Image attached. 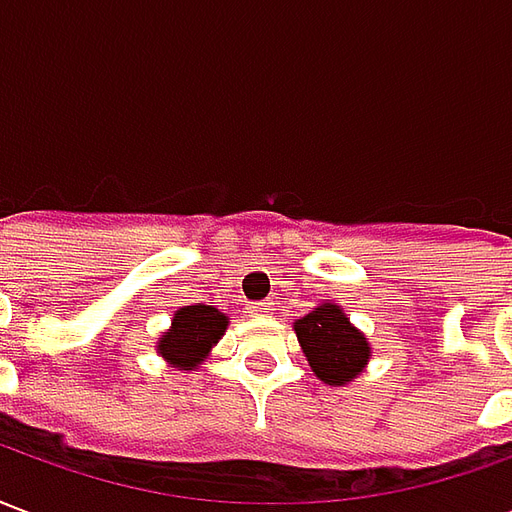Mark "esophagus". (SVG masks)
Here are the masks:
<instances>
[{"mask_svg":"<svg viewBox=\"0 0 512 512\" xmlns=\"http://www.w3.org/2000/svg\"><path fill=\"white\" fill-rule=\"evenodd\" d=\"M268 307H271V301H257V304L249 307V312H252V315H266Z\"/></svg>","mask_w":512,"mask_h":512,"instance_id":"obj_1","label":"esophagus"}]
</instances>
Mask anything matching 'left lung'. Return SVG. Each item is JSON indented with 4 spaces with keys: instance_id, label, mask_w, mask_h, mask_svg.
I'll list each match as a JSON object with an SVG mask.
<instances>
[{
    "instance_id": "left-lung-1",
    "label": "left lung",
    "mask_w": 512,
    "mask_h": 512,
    "mask_svg": "<svg viewBox=\"0 0 512 512\" xmlns=\"http://www.w3.org/2000/svg\"><path fill=\"white\" fill-rule=\"evenodd\" d=\"M301 351L310 362L312 373L323 384L343 386L354 381L370 362V343L354 323L348 321L343 307L321 304L310 315L293 323Z\"/></svg>"
}]
</instances>
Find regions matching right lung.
Segmentation results:
<instances>
[{"label": "right lung", "mask_w": 512, "mask_h": 512, "mask_svg": "<svg viewBox=\"0 0 512 512\" xmlns=\"http://www.w3.org/2000/svg\"><path fill=\"white\" fill-rule=\"evenodd\" d=\"M230 318L208 304L180 307L172 326L158 337L156 351L178 370H194L205 362L211 348L222 340Z\"/></svg>", "instance_id": "add662e5"}]
</instances>
